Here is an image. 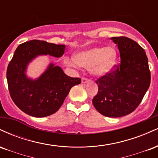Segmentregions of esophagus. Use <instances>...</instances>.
Listing matches in <instances>:
<instances>
[{
    "instance_id": "esophagus-1",
    "label": "esophagus",
    "mask_w": 158,
    "mask_h": 158,
    "mask_svg": "<svg viewBox=\"0 0 158 158\" xmlns=\"http://www.w3.org/2000/svg\"><path fill=\"white\" fill-rule=\"evenodd\" d=\"M89 79H88V78H85L83 77L82 79H81V82L82 83H87V82H89Z\"/></svg>"
}]
</instances>
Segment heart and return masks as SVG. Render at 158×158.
I'll return each mask as SVG.
<instances>
[{
	"label": "heart",
	"instance_id": "obj_1",
	"mask_svg": "<svg viewBox=\"0 0 158 158\" xmlns=\"http://www.w3.org/2000/svg\"><path fill=\"white\" fill-rule=\"evenodd\" d=\"M117 51L112 47L92 48L78 52L74 56V60L70 58L65 59L68 66L77 65L90 69L94 76L101 77L108 73L117 63Z\"/></svg>",
	"mask_w": 158,
	"mask_h": 158
}]
</instances>
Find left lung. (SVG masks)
<instances>
[{
  "mask_svg": "<svg viewBox=\"0 0 158 158\" xmlns=\"http://www.w3.org/2000/svg\"><path fill=\"white\" fill-rule=\"evenodd\" d=\"M120 55V64L98 79L93 105L99 113L120 117L138 107L149 88L151 73L146 52L136 41L124 36L112 37Z\"/></svg>",
  "mask_w": 158,
  "mask_h": 158,
  "instance_id": "8db88e82",
  "label": "left lung"
}]
</instances>
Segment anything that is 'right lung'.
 I'll list each match as a JSON object with an SVG mask.
<instances>
[{"label": "right lung", "instance_id": "right-lung-1", "mask_svg": "<svg viewBox=\"0 0 158 158\" xmlns=\"http://www.w3.org/2000/svg\"><path fill=\"white\" fill-rule=\"evenodd\" d=\"M64 50L65 45L40 40L27 41L16 49L7 68L6 79L10 97L23 112L35 117L51 115L60 108L72 87L80 84V78L68 77L52 63L38 79L26 75L29 63L38 56L59 58Z\"/></svg>", "mask_w": 158, "mask_h": 158}]
</instances>
